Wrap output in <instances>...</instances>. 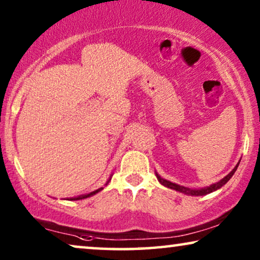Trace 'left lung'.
Returning <instances> with one entry per match:
<instances>
[{
    "mask_svg": "<svg viewBox=\"0 0 260 260\" xmlns=\"http://www.w3.org/2000/svg\"><path fill=\"white\" fill-rule=\"evenodd\" d=\"M238 166H239V165H237L236 168H234L232 172L229 174V175H226L225 177H223L222 180H220L219 182L212 184V186H209L207 188H202V189H189V188L179 186V184L173 183V182H170V181H167L165 179H162V177L159 176L158 174H156V176H157L158 181L163 184V186H166V187H168V188H172V189H174V190L181 191V193H184V194H188V195H195V197H199V195H206V194L212 193V191H214L216 189H219V188H221L223 184H226L227 182H229V180L231 179V177L233 176V174L236 173Z\"/></svg>",
    "mask_w": 260,
    "mask_h": 260,
    "instance_id": "obj_1",
    "label": "left lung"
}]
</instances>
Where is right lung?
I'll list each match as a JSON object with an SVG mask.
<instances>
[{"instance_id":"1","label":"right lung","mask_w":260,"mask_h":260,"mask_svg":"<svg viewBox=\"0 0 260 260\" xmlns=\"http://www.w3.org/2000/svg\"><path fill=\"white\" fill-rule=\"evenodd\" d=\"M102 189H103V188H99V189L94 190V191H92V193H90V194H86V195H81V197H78V198H73V199H71V200H81V199H85V198H88V197H91V195H94L95 193H98V191H101Z\"/></svg>"}]
</instances>
